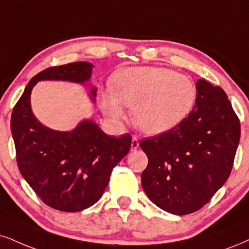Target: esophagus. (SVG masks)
<instances>
[{
    "instance_id": "34e87169",
    "label": "esophagus",
    "mask_w": 249,
    "mask_h": 249,
    "mask_svg": "<svg viewBox=\"0 0 249 249\" xmlns=\"http://www.w3.org/2000/svg\"><path fill=\"white\" fill-rule=\"evenodd\" d=\"M139 140H137V137H133V140H131V151H136L137 149H139Z\"/></svg>"
}]
</instances>
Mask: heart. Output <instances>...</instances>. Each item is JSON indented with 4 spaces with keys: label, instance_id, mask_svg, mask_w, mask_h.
Here are the masks:
<instances>
[{
    "label": "heart",
    "instance_id": "heart-1",
    "mask_svg": "<svg viewBox=\"0 0 249 249\" xmlns=\"http://www.w3.org/2000/svg\"><path fill=\"white\" fill-rule=\"evenodd\" d=\"M196 88L188 76L162 67H130L116 76L113 89L101 92L100 107L110 121L120 124L125 106L134 124L150 135L179 125L192 112Z\"/></svg>",
    "mask_w": 249,
    "mask_h": 249
}]
</instances>
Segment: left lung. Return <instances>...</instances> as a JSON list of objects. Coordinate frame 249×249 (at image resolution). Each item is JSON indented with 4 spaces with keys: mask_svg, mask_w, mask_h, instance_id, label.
I'll list each match as a JSON object with an SVG mask.
<instances>
[{
    "mask_svg": "<svg viewBox=\"0 0 249 249\" xmlns=\"http://www.w3.org/2000/svg\"><path fill=\"white\" fill-rule=\"evenodd\" d=\"M195 106L174 129L140 146L148 156L142 187L160 209L183 216L195 213L231 173L240 140V122L222 88L196 82Z\"/></svg>",
    "mask_w": 249,
    "mask_h": 249,
    "instance_id": "1",
    "label": "left lung"
}]
</instances>
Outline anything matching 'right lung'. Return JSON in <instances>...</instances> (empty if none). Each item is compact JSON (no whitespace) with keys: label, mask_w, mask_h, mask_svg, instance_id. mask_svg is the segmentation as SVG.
Returning a JSON list of instances; mask_svg holds the SVG:
<instances>
[{"label":"right lung","mask_w":249,"mask_h":249,"mask_svg":"<svg viewBox=\"0 0 249 249\" xmlns=\"http://www.w3.org/2000/svg\"><path fill=\"white\" fill-rule=\"evenodd\" d=\"M92 68L89 62H73L39 72L29 82L11 115L20 174L46 204L66 213L90 208L103 196L113 168L129 152L131 136H109L90 119L82 120L70 131L51 129L33 114L31 92L40 81L84 85L90 82ZM89 85V97L94 103L97 88Z\"/></svg>","instance_id":"obj_1"}]
</instances>
